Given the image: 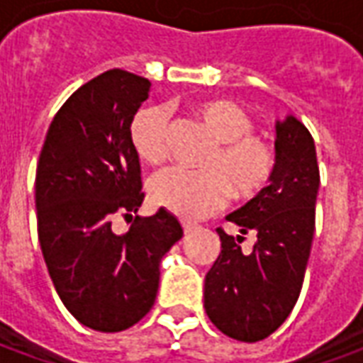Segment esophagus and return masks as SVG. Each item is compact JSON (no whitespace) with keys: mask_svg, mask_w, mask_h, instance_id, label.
Instances as JSON below:
<instances>
[{"mask_svg":"<svg viewBox=\"0 0 363 363\" xmlns=\"http://www.w3.org/2000/svg\"><path fill=\"white\" fill-rule=\"evenodd\" d=\"M182 229H184V233L189 235L190 231L194 229V225H192V223H189V221H182Z\"/></svg>","mask_w":363,"mask_h":363,"instance_id":"esophagus-1","label":"esophagus"}]
</instances>
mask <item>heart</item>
<instances>
[{
    "label": "heart",
    "mask_w": 363,
    "mask_h": 363,
    "mask_svg": "<svg viewBox=\"0 0 363 363\" xmlns=\"http://www.w3.org/2000/svg\"><path fill=\"white\" fill-rule=\"evenodd\" d=\"M189 112L212 135L213 150L202 161V173L165 169L150 182L151 202L182 220H202L225 204L231 194L255 198L276 171V153L252 134L255 120L229 99H198ZM130 142L138 157L157 165L169 155V118L161 106H143L130 122Z\"/></svg>",
    "instance_id": "1"
}]
</instances>
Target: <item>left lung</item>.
Masks as SVG:
<instances>
[{"instance_id": "left-lung-1", "label": "left lung", "mask_w": 363, "mask_h": 363, "mask_svg": "<svg viewBox=\"0 0 363 363\" xmlns=\"http://www.w3.org/2000/svg\"><path fill=\"white\" fill-rule=\"evenodd\" d=\"M319 182L309 130L294 116L278 122L272 182L228 216L241 235L218 228L221 252L206 274L204 309L223 335L259 342L288 319L311 252ZM247 233L257 235L251 253L240 251Z\"/></svg>"}]
</instances>
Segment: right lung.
<instances>
[{"label":"right lung","mask_w":363,"mask_h":363,"mask_svg":"<svg viewBox=\"0 0 363 363\" xmlns=\"http://www.w3.org/2000/svg\"><path fill=\"white\" fill-rule=\"evenodd\" d=\"M150 85L124 69L82 85L56 112L36 167L44 262L67 311L99 333L126 330L150 313L161 259L182 237L163 208L135 216L124 235L112 229L116 216L132 218L145 196L130 122Z\"/></svg>","instance_id":"add662e5"}]
</instances>
